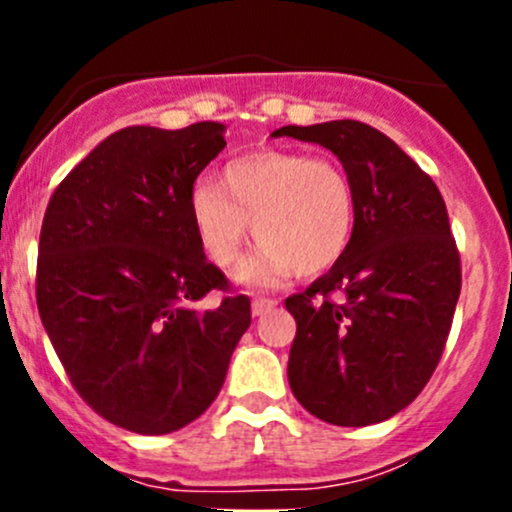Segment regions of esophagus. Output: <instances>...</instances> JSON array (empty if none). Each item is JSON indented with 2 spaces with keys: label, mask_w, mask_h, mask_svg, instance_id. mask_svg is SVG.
<instances>
[{
  "label": "esophagus",
  "mask_w": 512,
  "mask_h": 512,
  "mask_svg": "<svg viewBox=\"0 0 512 512\" xmlns=\"http://www.w3.org/2000/svg\"><path fill=\"white\" fill-rule=\"evenodd\" d=\"M275 307H277V299H265V297L252 299V314H255V317H262V314L272 312Z\"/></svg>",
  "instance_id": "1"
}]
</instances>
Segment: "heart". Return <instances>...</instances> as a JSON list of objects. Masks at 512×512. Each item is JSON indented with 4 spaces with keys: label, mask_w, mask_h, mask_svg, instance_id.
Returning <instances> with one entry per match:
<instances>
[{
    "label": "heart",
    "mask_w": 512,
    "mask_h": 512,
    "mask_svg": "<svg viewBox=\"0 0 512 512\" xmlns=\"http://www.w3.org/2000/svg\"><path fill=\"white\" fill-rule=\"evenodd\" d=\"M190 220L203 252L220 267L240 257L252 223L260 245L237 267V280L270 287L289 272L317 275L344 255L354 230V190L334 160L265 148L230 160L220 188L195 183Z\"/></svg>",
    "instance_id": "1"
}]
</instances>
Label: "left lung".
I'll list each match as a JSON object with an SVG mask.
<instances>
[{"instance_id": "1", "label": "left lung", "mask_w": 512, "mask_h": 512, "mask_svg": "<svg viewBox=\"0 0 512 512\" xmlns=\"http://www.w3.org/2000/svg\"><path fill=\"white\" fill-rule=\"evenodd\" d=\"M342 160L354 230L327 275L287 297L297 322L292 394L334 426H371L411 404L436 371L461 294V255L436 183L361 121L285 126Z\"/></svg>"}]
</instances>
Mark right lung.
<instances>
[{"instance_id": "1", "label": "right lung", "mask_w": 512, "mask_h": 512, "mask_svg": "<svg viewBox=\"0 0 512 512\" xmlns=\"http://www.w3.org/2000/svg\"><path fill=\"white\" fill-rule=\"evenodd\" d=\"M223 133L215 121L111 133L61 180L41 225V324L81 399L143 436L213 404L250 327L245 294L198 307L227 287L190 220V190Z\"/></svg>"}]
</instances>
